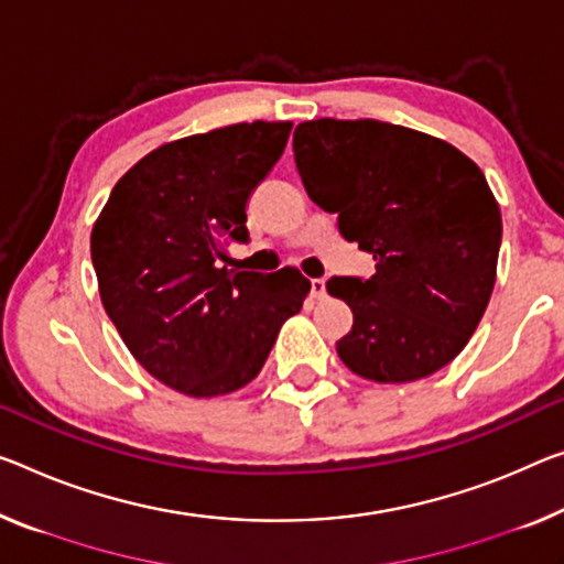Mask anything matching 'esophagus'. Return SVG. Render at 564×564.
Returning a JSON list of instances; mask_svg holds the SVG:
<instances>
[{"instance_id": "34e87169", "label": "esophagus", "mask_w": 564, "mask_h": 564, "mask_svg": "<svg viewBox=\"0 0 564 564\" xmlns=\"http://www.w3.org/2000/svg\"><path fill=\"white\" fill-rule=\"evenodd\" d=\"M310 288H312V300H323L325 297V280H312L310 282Z\"/></svg>"}]
</instances>
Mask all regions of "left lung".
Here are the masks:
<instances>
[{
    "mask_svg": "<svg viewBox=\"0 0 564 564\" xmlns=\"http://www.w3.org/2000/svg\"><path fill=\"white\" fill-rule=\"evenodd\" d=\"M294 161L376 274L333 276L352 310L337 355L355 376L411 383L466 348L497 282L501 212L481 169L452 143L383 120H305Z\"/></svg>",
    "mask_w": 564,
    "mask_h": 564,
    "instance_id": "obj_1",
    "label": "left lung"
}]
</instances>
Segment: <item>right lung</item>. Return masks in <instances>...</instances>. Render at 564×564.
Masks as SVG:
<instances>
[{"label":"right lung","mask_w":564,"mask_h":564,"mask_svg":"<svg viewBox=\"0 0 564 564\" xmlns=\"http://www.w3.org/2000/svg\"><path fill=\"white\" fill-rule=\"evenodd\" d=\"M290 120L237 123L163 143L112 186L93 224L102 307L133 358L188 398L227 395L259 376L310 280L227 270L247 241V198L288 145Z\"/></svg>","instance_id":"obj_1"}]
</instances>
